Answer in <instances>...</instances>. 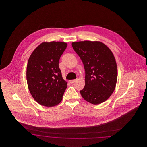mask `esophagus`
Listing matches in <instances>:
<instances>
[{"instance_id": "1", "label": "esophagus", "mask_w": 147, "mask_h": 147, "mask_svg": "<svg viewBox=\"0 0 147 147\" xmlns=\"http://www.w3.org/2000/svg\"><path fill=\"white\" fill-rule=\"evenodd\" d=\"M76 81V79H74V80H71L69 81V82H70L71 84H73Z\"/></svg>"}]
</instances>
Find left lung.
I'll return each instance as SVG.
<instances>
[{"mask_svg":"<svg viewBox=\"0 0 147 147\" xmlns=\"http://www.w3.org/2000/svg\"><path fill=\"white\" fill-rule=\"evenodd\" d=\"M71 45L85 71L82 96L94 105L102 103L111 96L117 83V68L112 51L100 41L74 42Z\"/></svg>","mask_w":147,"mask_h":147,"instance_id":"1","label":"left lung"}]
</instances>
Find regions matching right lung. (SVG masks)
<instances>
[{
	"mask_svg": "<svg viewBox=\"0 0 147 147\" xmlns=\"http://www.w3.org/2000/svg\"><path fill=\"white\" fill-rule=\"evenodd\" d=\"M67 47L65 42H42L29 57L26 68L28 90L40 105L52 107L62 100L67 83L63 79L58 64Z\"/></svg>",
	"mask_w": 147,
	"mask_h": 147,
	"instance_id": "add662e5",
	"label": "right lung"
}]
</instances>
